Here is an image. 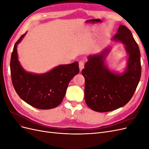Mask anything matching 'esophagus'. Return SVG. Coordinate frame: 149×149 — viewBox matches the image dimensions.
I'll return each instance as SVG.
<instances>
[{
	"instance_id": "34e87169",
	"label": "esophagus",
	"mask_w": 149,
	"mask_h": 149,
	"mask_svg": "<svg viewBox=\"0 0 149 149\" xmlns=\"http://www.w3.org/2000/svg\"><path fill=\"white\" fill-rule=\"evenodd\" d=\"M79 70L80 71H81L84 68V63L83 61H80L79 63Z\"/></svg>"
}]
</instances>
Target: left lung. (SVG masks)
<instances>
[{
    "instance_id": "obj_1",
    "label": "left lung",
    "mask_w": 149,
    "mask_h": 149,
    "mask_svg": "<svg viewBox=\"0 0 149 149\" xmlns=\"http://www.w3.org/2000/svg\"><path fill=\"white\" fill-rule=\"evenodd\" d=\"M111 40L124 45L127 60L124 71L111 70L108 66L106 58L111 52V46L88 56L82 70L86 103L90 109L100 112L125 105L132 98L141 76V53L131 31L120 25Z\"/></svg>"
}]
</instances>
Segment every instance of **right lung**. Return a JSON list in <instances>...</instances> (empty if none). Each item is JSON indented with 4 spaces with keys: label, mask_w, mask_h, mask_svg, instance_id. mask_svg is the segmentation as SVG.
Wrapping results in <instances>:
<instances>
[{
    "label": "right lung",
    "mask_w": 149,
    "mask_h": 149,
    "mask_svg": "<svg viewBox=\"0 0 149 149\" xmlns=\"http://www.w3.org/2000/svg\"><path fill=\"white\" fill-rule=\"evenodd\" d=\"M26 34L18 40L12 53L10 73L13 86L19 97L29 105L40 109H53L60 104L70 81L79 73L78 62L60 65L42 74L26 71L20 63L17 53L18 44Z\"/></svg>",
    "instance_id": "obj_1"
}]
</instances>
